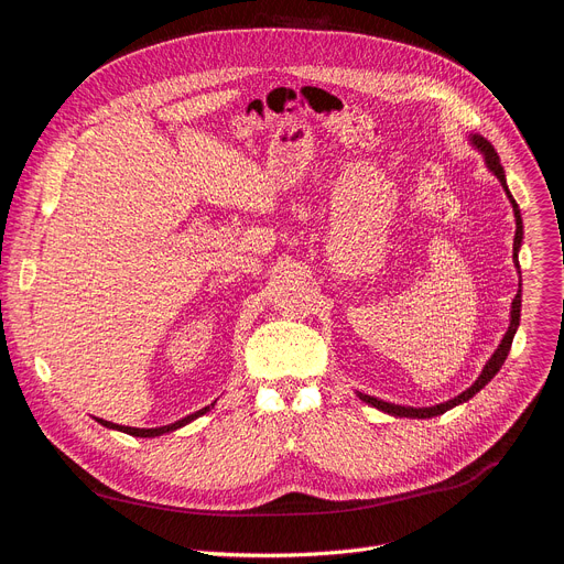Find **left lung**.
I'll use <instances>...</instances> for the list:
<instances>
[{"label":"left lung","mask_w":564,"mask_h":564,"mask_svg":"<svg viewBox=\"0 0 564 564\" xmlns=\"http://www.w3.org/2000/svg\"><path fill=\"white\" fill-rule=\"evenodd\" d=\"M469 143H471V145L482 154L485 165H487V171H489L496 180L501 182V186H503V191H506V195H508V200H510V205H512L514 223H517L514 246H512V261H514V269H517V273H519V278H521V271H519V250H521V241H523V220H521L519 205L514 203V197H512V193H510V188H508L506 171H503V165H501V159H499V154H496V150L491 148V143H489L487 139H482L480 134H469ZM519 318H521V280H519V291H517L514 301H512L508 333L503 335V339H501L499 348H496V350H494V355L487 359V364L482 367V371H480L478 380H476L469 389H465V391H462L459 395H455V399H451V401H446V403L430 405V408H405V405H395V403H387V401L373 399V395H369V393H361V391H357V395H359V399H361L364 403H369L371 408H376V410H380V412H384V414H391V416H408V419H433V416H440V414H444V412L453 410L455 405H462V403H467L469 399H474V395H476V393H478V391H480V389H482V387H485V384H487L496 373L501 371L503 361H506V357H508V352H510L512 339H514V335H517Z\"/></svg>","instance_id":"8db88e82"}]
</instances>
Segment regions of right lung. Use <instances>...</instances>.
<instances>
[{
	"instance_id": "add662e5",
	"label": "right lung",
	"mask_w": 564,
	"mask_h": 564,
	"mask_svg": "<svg viewBox=\"0 0 564 564\" xmlns=\"http://www.w3.org/2000/svg\"><path fill=\"white\" fill-rule=\"evenodd\" d=\"M214 403H216V401H214ZM214 403L207 405V408H203V410L193 412V414H188V416H184V419H180V421H175V423H171V425H159V427H129V425H118V423H111V421H105V419H97V416H95V421L102 423V425L109 427V430H120V433H127V435H131V437H159V435H165V433H173V430H180L182 425L195 421L197 416L207 414V412L214 408Z\"/></svg>"
}]
</instances>
